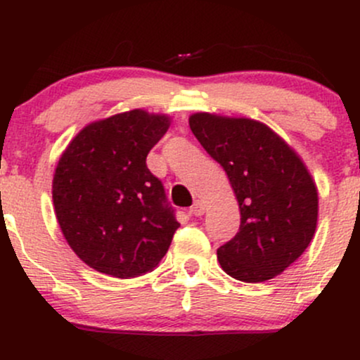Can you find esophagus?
<instances>
[{
	"label": "esophagus",
	"instance_id": "1",
	"mask_svg": "<svg viewBox=\"0 0 360 360\" xmlns=\"http://www.w3.org/2000/svg\"><path fill=\"white\" fill-rule=\"evenodd\" d=\"M191 213L194 214V217H201V214L205 213V203L203 201H194V205L191 206Z\"/></svg>",
	"mask_w": 360,
	"mask_h": 360
}]
</instances>
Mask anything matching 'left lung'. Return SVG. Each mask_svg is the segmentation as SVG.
<instances>
[{"label": "left lung", "mask_w": 360, "mask_h": 360, "mask_svg": "<svg viewBox=\"0 0 360 360\" xmlns=\"http://www.w3.org/2000/svg\"><path fill=\"white\" fill-rule=\"evenodd\" d=\"M198 142L225 169L240 208V229L217 250L221 269L262 283L307 250L318 221L316 184L301 157L257 120L194 113Z\"/></svg>", "instance_id": "1"}]
</instances>
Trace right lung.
I'll return each mask as SVG.
<instances>
[{"instance_id":"right-lung-1","label":"right lung","mask_w":360,"mask_h":360,"mask_svg":"<svg viewBox=\"0 0 360 360\" xmlns=\"http://www.w3.org/2000/svg\"><path fill=\"white\" fill-rule=\"evenodd\" d=\"M169 125L167 115L125 111L86 125L60 155L52 181L57 221L94 271L137 278L166 255L179 223L146 159Z\"/></svg>"}]
</instances>
